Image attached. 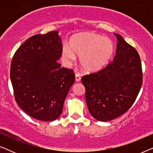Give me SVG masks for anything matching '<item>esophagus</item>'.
<instances>
[{
    "label": "esophagus",
    "instance_id": "obj_1",
    "mask_svg": "<svg viewBox=\"0 0 153 153\" xmlns=\"http://www.w3.org/2000/svg\"><path fill=\"white\" fill-rule=\"evenodd\" d=\"M75 80H76V82H79L81 81V76L79 74H75Z\"/></svg>",
    "mask_w": 153,
    "mask_h": 153
}]
</instances>
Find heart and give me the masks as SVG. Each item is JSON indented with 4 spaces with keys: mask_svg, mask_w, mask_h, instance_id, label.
Here are the masks:
<instances>
[{
    "mask_svg": "<svg viewBox=\"0 0 153 153\" xmlns=\"http://www.w3.org/2000/svg\"><path fill=\"white\" fill-rule=\"evenodd\" d=\"M115 52L114 42L109 38L92 33H83L71 41L70 47L64 45L62 56L68 62H72L75 56L80 57L83 70L94 72L107 65Z\"/></svg>",
    "mask_w": 153,
    "mask_h": 153,
    "instance_id": "obj_1",
    "label": "heart"
}]
</instances>
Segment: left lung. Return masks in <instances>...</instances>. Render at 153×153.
I'll return each instance as SVG.
<instances>
[{
    "label": "left lung",
    "mask_w": 153,
    "mask_h": 153,
    "mask_svg": "<svg viewBox=\"0 0 153 153\" xmlns=\"http://www.w3.org/2000/svg\"><path fill=\"white\" fill-rule=\"evenodd\" d=\"M114 35L118 42L113 61L97 72L81 78L90 114L102 122L127 112L136 100L143 81L137 51L121 35Z\"/></svg>",
    "instance_id": "left-lung-1"
}]
</instances>
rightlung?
<instances>
[{"instance_id": "1", "label": "right lung", "mask_w": 153, "mask_h": 153, "mask_svg": "<svg viewBox=\"0 0 153 153\" xmlns=\"http://www.w3.org/2000/svg\"><path fill=\"white\" fill-rule=\"evenodd\" d=\"M58 31L30 37L16 50L10 79L16 103L33 118L53 121L62 114L65 100L75 81L72 70L61 68Z\"/></svg>"}]
</instances>
